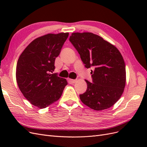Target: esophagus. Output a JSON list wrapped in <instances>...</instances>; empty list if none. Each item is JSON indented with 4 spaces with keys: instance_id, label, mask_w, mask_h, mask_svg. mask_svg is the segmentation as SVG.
Segmentation results:
<instances>
[{
    "instance_id": "34e87169",
    "label": "esophagus",
    "mask_w": 147,
    "mask_h": 147,
    "mask_svg": "<svg viewBox=\"0 0 147 147\" xmlns=\"http://www.w3.org/2000/svg\"><path fill=\"white\" fill-rule=\"evenodd\" d=\"M77 80H73V79H69V82L70 83H75L77 82Z\"/></svg>"
}]
</instances>
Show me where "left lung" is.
<instances>
[{"label": "left lung", "instance_id": "1", "mask_svg": "<svg viewBox=\"0 0 147 147\" xmlns=\"http://www.w3.org/2000/svg\"><path fill=\"white\" fill-rule=\"evenodd\" d=\"M69 41L76 49L86 68L92 67V83L80 98L95 110L110 108L118 100L126 84V67L118 49L91 32L72 33Z\"/></svg>", "mask_w": 147, "mask_h": 147}]
</instances>
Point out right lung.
<instances>
[{"label":"right lung","mask_w":147,"mask_h":147,"mask_svg":"<svg viewBox=\"0 0 147 147\" xmlns=\"http://www.w3.org/2000/svg\"><path fill=\"white\" fill-rule=\"evenodd\" d=\"M69 33L48 34L35 39L21 53L16 65L18 85L26 99L45 109L58 100L67 84L64 78L52 74Z\"/></svg>","instance_id":"obj_1"}]
</instances>
